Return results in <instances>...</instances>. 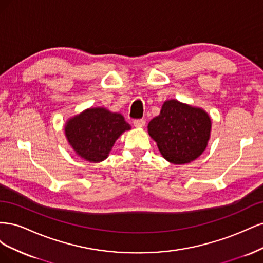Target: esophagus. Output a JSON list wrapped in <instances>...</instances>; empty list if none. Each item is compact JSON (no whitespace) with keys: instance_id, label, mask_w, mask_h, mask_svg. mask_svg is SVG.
Listing matches in <instances>:
<instances>
[{"instance_id":"obj_1","label":"esophagus","mask_w":263,"mask_h":263,"mask_svg":"<svg viewBox=\"0 0 263 263\" xmlns=\"http://www.w3.org/2000/svg\"><path fill=\"white\" fill-rule=\"evenodd\" d=\"M135 127H144L145 126V121L144 119H135L133 122Z\"/></svg>"}]
</instances>
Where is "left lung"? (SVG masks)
<instances>
[{
  "instance_id": "obj_1",
  "label": "left lung",
  "mask_w": 263,
  "mask_h": 263,
  "mask_svg": "<svg viewBox=\"0 0 263 263\" xmlns=\"http://www.w3.org/2000/svg\"><path fill=\"white\" fill-rule=\"evenodd\" d=\"M211 126V118L203 109L170 100L164 102L160 115L151 119L148 132L164 159L183 164L202 155Z\"/></svg>"
}]
</instances>
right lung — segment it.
I'll return each mask as SVG.
<instances>
[{
    "label": "right lung",
    "mask_w": 263,
    "mask_h": 263,
    "mask_svg": "<svg viewBox=\"0 0 263 263\" xmlns=\"http://www.w3.org/2000/svg\"><path fill=\"white\" fill-rule=\"evenodd\" d=\"M130 125L117 113L105 108H89L66 124V136L76 153L90 162L107 158L115 140Z\"/></svg>",
    "instance_id": "1"
}]
</instances>
